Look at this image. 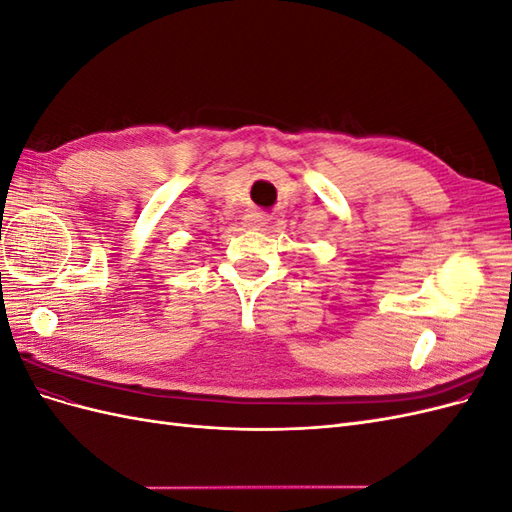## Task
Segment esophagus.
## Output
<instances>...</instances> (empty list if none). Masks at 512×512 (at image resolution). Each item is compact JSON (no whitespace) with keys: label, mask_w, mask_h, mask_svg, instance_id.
<instances>
[{"label":"esophagus","mask_w":512,"mask_h":512,"mask_svg":"<svg viewBox=\"0 0 512 512\" xmlns=\"http://www.w3.org/2000/svg\"><path fill=\"white\" fill-rule=\"evenodd\" d=\"M243 224H245L247 228H252V230H260V228H265V226L269 224V215H267V213H262V211L247 213Z\"/></svg>","instance_id":"34e87169"}]
</instances>
